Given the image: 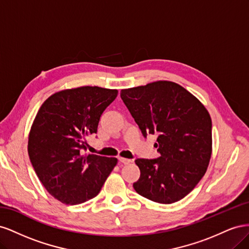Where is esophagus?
Returning <instances> with one entry per match:
<instances>
[{"label":"esophagus","instance_id":"1","mask_svg":"<svg viewBox=\"0 0 249 249\" xmlns=\"http://www.w3.org/2000/svg\"><path fill=\"white\" fill-rule=\"evenodd\" d=\"M118 160H119V162H122L124 164H129L131 162L130 159H126V158H122V157H119Z\"/></svg>","mask_w":249,"mask_h":249}]
</instances>
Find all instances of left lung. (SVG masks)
Listing matches in <instances>:
<instances>
[{"instance_id":"8db88e82","label":"left lung","mask_w":249,"mask_h":249,"mask_svg":"<svg viewBox=\"0 0 249 249\" xmlns=\"http://www.w3.org/2000/svg\"><path fill=\"white\" fill-rule=\"evenodd\" d=\"M120 97L143 136L158 135L157 159H136L141 196L159 203L184 198L205 176L212 154V120L205 106L177 83L123 89Z\"/></svg>"}]
</instances>
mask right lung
<instances>
[{
    "label": "right lung",
    "mask_w": 249,
    "mask_h": 249,
    "mask_svg": "<svg viewBox=\"0 0 249 249\" xmlns=\"http://www.w3.org/2000/svg\"><path fill=\"white\" fill-rule=\"evenodd\" d=\"M116 89L83 86L51 95L38 110L29 134L28 153L48 192L66 205L100 193L116 158L83 155L96 134L101 115L116 99Z\"/></svg>",
    "instance_id": "obj_1"
}]
</instances>
